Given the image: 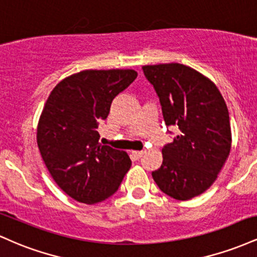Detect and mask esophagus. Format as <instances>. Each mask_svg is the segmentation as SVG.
I'll return each mask as SVG.
<instances>
[{
    "instance_id": "esophagus-1",
    "label": "esophagus",
    "mask_w": 257,
    "mask_h": 257,
    "mask_svg": "<svg viewBox=\"0 0 257 257\" xmlns=\"http://www.w3.org/2000/svg\"><path fill=\"white\" fill-rule=\"evenodd\" d=\"M143 155H144V151H133L132 152V156L135 159H140L141 157H143Z\"/></svg>"
}]
</instances>
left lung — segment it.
Masks as SVG:
<instances>
[{
    "label": "left lung",
    "mask_w": 257,
    "mask_h": 257,
    "mask_svg": "<svg viewBox=\"0 0 257 257\" xmlns=\"http://www.w3.org/2000/svg\"><path fill=\"white\" fill-rule=\"evenodd\" d=\"M143 71L157 94L167 128L180 131L162 149L163 163L152 178L172 198L199 196L214 184L231 151L225 100L213 82L182 64L146 65Z\"/></svg>",
    "instance_id": "1"
}]
</instances>
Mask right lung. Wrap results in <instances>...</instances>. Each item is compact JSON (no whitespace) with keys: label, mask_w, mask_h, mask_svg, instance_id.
Instances as JSON below:
<instances>
[{"label":"right lung","mask_w":257,"mask_h":257,"mask_svg":"<svg viewBox=\"0 0 257 257\" xmlns=\"http://www.w3.org/2000/svg\"><path fill=\"white\" fill-rule=\"evenodd\" d=\"M137 76L134 70H84L55 85L44 105L38 149L54 181L77 202L107 199L132 166L124 151L99 143L96 129Z\"/></svg>","instance_id":"1"}]
</instances>
